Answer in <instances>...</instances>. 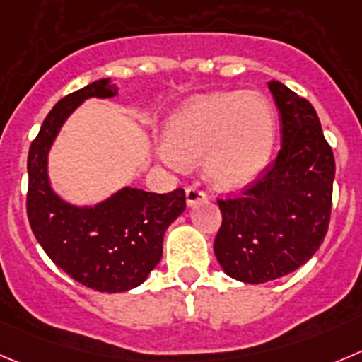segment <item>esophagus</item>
<instances>
[{
	"mask_svg": "<svg viewBox=\"0 0 362 362\" xmlns=\"http://www.w3.org/2000/svg\"><path fill=\"white\" fill-rule=\"evenodd\" d=\"M204 199H206V194L201 190L199 183L190 185V187L187 188V202H188V206H194L195 202L204 201Z\"/></svg>",
	"mask_w": 362,
	"mask_h": 362,
	"instance_id": "34e87169",
	"label": "esophagus"
}]
</instances>
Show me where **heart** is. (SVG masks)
Segmentation results:
<instances>
[{
	"label": "heart",
	"instance_id": "1",
	"mask_svg": "<svg viewBox=\"0 0 362 362\" xmlns=\"http://www.w3.org/2000/svg\"><path fill=\"white\" fill-rule=\"evenodd\" d=\"M275 112L261 92L201 95L170 117L165 156L175 163L204 156L213 183L235 188L249 183L270 160Z\"/></svg>",
	"mask_w": 362,
	"mask_h": 362
}]
</instances>
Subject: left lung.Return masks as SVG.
Here are the masks:
<instances>
[{
  "label": "left lung",
  "mask_w": 362,
  "mask_h": 362,
  "mask_svg": "<svg viewBox=\"0 0 362 362\" xmlns=\"http://www.w3.org/2000/svg\"><path fill=\"white\" fill-rule=\"evenodd\" d=\"M282 120V147L238 197L218 199L220 267L261 284L291 274L320 249L329 229L336 165L311 103L281 81L268 83Z\"/></svg>",
  "instance_id": "left-lung-1"
}]
</instances>
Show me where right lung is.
<instances>
[{"instance_id":"1","label":"right lung","mask_w":362,"mask_h":362,"mask_svg":"<svg viewBox=\"0 0 362 362\" xmlns=\"http://www.w3.org/2000/svg\"><path fill=\"white\" fill-rule=\"evenodd\" d=\"M115 94L106 78L62 98L28 153L26 211L37 242L65 274L103 293L133 290L146 281L161 259L165 230L187 208L183 188L153 194L126 187L92 208L69 204L53 192L47 153L62 124L85 99Z\"/></svg>"}]
</instances>
